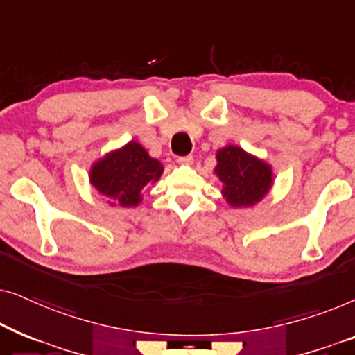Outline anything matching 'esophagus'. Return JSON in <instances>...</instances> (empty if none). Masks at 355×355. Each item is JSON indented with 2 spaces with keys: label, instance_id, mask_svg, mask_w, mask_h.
Segmentation results:
<instances>
[{
  "label": "esophagus",
  "instance_id": "34e87169",
  "mask_svg": "<svg viewBox=\"0 0 355 355\" xmlns=\"http://www.w3.org/2000/svg\"><path fill=\"white\" fill-rule=\"evenodd\" d=\"M178 163L179 164H192L193 163V157H191V155H187V157H179L178 158Z\"/></svg>",
  "mask_w": 355,
  "mask_h": 355
}]
</instances>
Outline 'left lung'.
<instances>
[{"label":"left lung","instance_id":"8db88e82","mask_svg":"<svg viewBox=\"0 0 355 355\" xmlns=\"http://www.w3.org/2000/svg\"><path fill=\"white\" fill-rule=\"evenodd\" d=\"M213 173L220 179L221 196L232 208H250L263 200L273 187V168L239 145L216 150Z\"/></svg>","mask_w":355,"mask_h":355}]
</instances>
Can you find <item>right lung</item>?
<instances>
[{
	"instance_id": "add662e5",
	"label": "right lung",
	"mask_w": 355,
	"mask_h": 355,
	"mask_svg": "<svg viewBox=\"0 0 355 355\" xmlns=\"http://www.w3.org/2000/svg\"><path fill=\"white\" fill-rule=\"evenodd\" d=\"M164 171L163 164L152 158L142 145L130 140L92 163L89 181L111 207L132 208L142 202L148 184L157 182Z\"/></svg>"
}]
</instances>
